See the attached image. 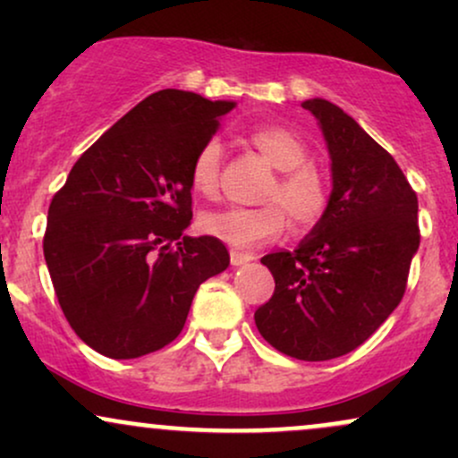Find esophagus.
<instances>
[{
    "label": "esophagus",
    "instance_id": "esophagus-1",
    "mask_svg": "<svg viewBox=\"0 0 458 458\" xmlns=\"http://www.w3.org/2000/svg\"><path fill=\"white\" fill-rule=\"evenodd\" d=\"M256 256L254 254H247V251H239V250H230V262H233L234 267H241V265H247V262L254 260Z\"/></svg>",
    "mask_w": 458,
    "mask_h": 458
}]
</instances>
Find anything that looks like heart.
Here are the masks:
<instances>
[{
	"mask_svg": "<svg viewBox=\"0 0 458 458\" xmlns=\"http://www.w3.org/2000/svg\"><path fill=\"white\" fill-rule=\"evenodd\" d=\"M250 141L276 170H280L265 196L269 204L219 208L204 213L199 219L208 236L241 250L276 241L286 230L288 217L297 230L312 228L327 213L331 199L327 178L318 167L308 163V146L295 131L277 124L259 127L250 133ZM222 155V144L215 138L204 141L193 155L189 181L199 196L213 198L217 193Z\"/></svg>",
	"mask_w": 458,
	"mask_h": 458,
	"instance_id": "b5f03b06",
	"label": "heart"
}]
</instances>
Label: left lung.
Returning a JSON list of instances; mask_svg holds the SVG:
<instances>
[{
    "label": "left lung",
    "mask_w": 458,
    "mask_h": 458,
    "mask_svg": "<svg viewBox=\"0 0 458 458\" xmlns=\"http://www.w3.org/2000/svg\"><path fill=\"white\" fill-rule=\"evenodd\" d=\"M331 159L327 213L295 251L267 254L276 291L254 320L284 355L325 361L364 344L401 303L420 245L418 196L403 170L338 105L310 98Z\"/></svg>",
    "instance_id": "8db88e82"
}]
</instances>
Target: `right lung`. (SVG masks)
I'll list each match as a JSON object with an SVG mask.
<instances>
[{"label":"right lung","mask_w":458,"mask_h":458,"mask_svg":"<svg viewBox=\"0 0 458 458\" xmlns=\"http://www.w3.org/2000/svg\"><path fill=\"white\" fill-rule=\"evenodd\" d=\"M233 101L159 90L79 157L43 239L62 312L97 353L133 360L181 334L199 284L225 271L213 236H185L193 155Z\"/></svg>","instance_id":"add662e5"}]
</instances>
